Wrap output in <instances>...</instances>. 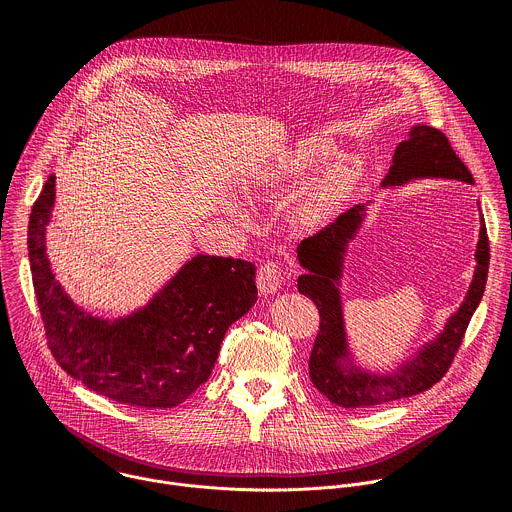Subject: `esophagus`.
<instances>
[{"mask_svg":"<svg viewBox=\"0 0 512 512\" xmlns=\"http://www.w3.org/2000/svg\"><path fill=\"white\" fill-rule=\"evenodd\" d=\"M281 281H283V271L277 263H265L259 267V273H257V287L263 296H271L275 294V291L281 287Z\"/></svg>","mask_w":512,"mask_h":512,"instance_id":"obj_1","label":"esophagus"}]
</instances>
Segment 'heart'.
<instances>
[{
    "mask_svg": "<svg viewBox=\"0 0 512 512\" xmlns=\"http://www.w3.org/2000/svg\"><path fill=\"white\" fill-rule=\"evenodd\" d=\"M332 154V143L320 133H314L302 141H298L294 148L285 152L265 174V180L273 178H291L300 176L316 166H320L328 156ZM356 176V168L352 162L340 160L330 164L320 178L314 182L310 192L304 198V218L306 221H320V218L328 216L348 194L352 182Z\"/></svg>",
    "mask_w": 512,
    "mask_h": 512,
    "instance_id": "b5f03b06",
    "label": "heart"
}]
</instances>
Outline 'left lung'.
I'll use <instances>...</instances> for the list:
<instances>
[{"label": "left lung", "instance_id": "8db88e82", "mask_svg": "<svg viewBox=\"0 0 512 512\" xmlns=\"http://www.w3.org/2000/svg\"><path fill=\"white\" fill-rule=\"evenodd\" d=\"M419 178H446L474 184L470 170L456 156L448 137L429 125H415L409 131V139L397 145L393 166L383 186H401ZM362 221L364 206H354L340 214L336 223L304 239L298 247L300 265L306 269V273L298 277V289L320 312V330L310 354V379L328 401L344 409L375 407L413 397L433 387L448 373L470 318L484 296L490 261L488 235L480 218L474 279L458 312L448 318L435 340L419 348L397 371L385 375L362 371L350 360L338 289L348 241L356 237Z\"/></svg>", "mask_w": 512, "mask_h": 512}]
</instances>
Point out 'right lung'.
<instances>
[{"mask_svg":"<svg viewBox=\"0 0 512 512\" xmlns=\"http://www.w3.org/2000/svg\"><path fill=\"white\" fill-rule=\"evenodd\" d=\"M54 174L32 206L28 257L46 340L60 367L87 389L141 409L184 403L210 377L233 322L257 302L251 261L194 255L125 318L105 320L68 298L46 255Z\"/></svg>","mask_w":512,"mask_h":512,"instance_id":"obj_1","label":"right lung"}]
</instances>
